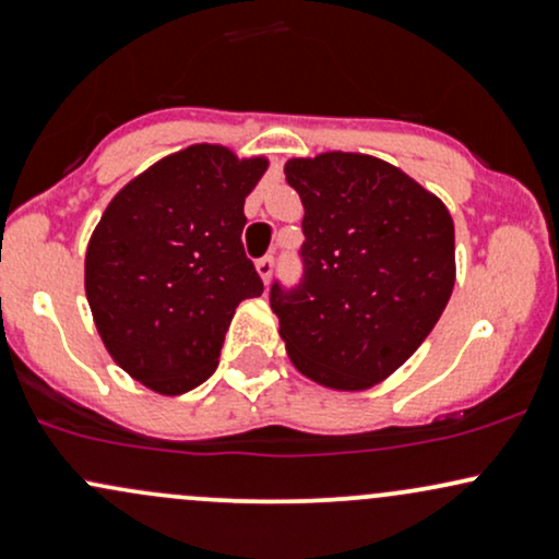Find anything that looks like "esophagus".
Instances as JSON below:
<instances>
[{
	"mask_svg": "<svg viewBox=\"0 0 559 559\" xmlns=\"http://www.w3.org/2000/svg\"><path fill=\"white\" fill-rule=\"evenodd\" d=\"M273 258H262V260H258V273H260V278H262V284H267V281H271V275H273Z\"/></svg>",
	"mask_w": 559,
	"mask_h": 559,
	"instance_id": "obj_1",
	"label": "esophagus"
}]
</instances>
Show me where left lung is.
<instances>
[{
	"label": "left lung",
	"instance_id": "8db88e82",
	"mask_svg": "<svg viewBox=\"0 0 559 559\" xmlns=\"http://www.w3.org/2000/svg\"><path fill=\"white\" fill-rule=\"evenodd\" d=\"M305 278L271 288L288 360L333 391L386 381L426 342L454 288V223L439 197L360 152L292 157Z\"/></svg>",
	"mask_w": 559,
	"mask_h": 559
}]
</instances>
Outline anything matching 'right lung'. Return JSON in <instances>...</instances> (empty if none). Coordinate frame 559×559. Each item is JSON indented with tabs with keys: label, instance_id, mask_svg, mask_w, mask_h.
Returning <instances> with one entry per match:
<instances>
[{
	"label": "right lung",
	"instance_id": "add662e5",
	"mask_svg": "<svg viewBox=\"0 0 559 559\" xmlns=\"http://www.w3.org/2000/svg\"><path fill=\"white\" fill-rule=\"evenodd\" d=\"M267 165L191 144L128 181L96 223L83 265L94 325L146 389L178 396L207 381L239 301L262 294L241 230Z\"/></svg>",
	"mask_w": 559,
	"mask_h": 559
}]
</instances>
